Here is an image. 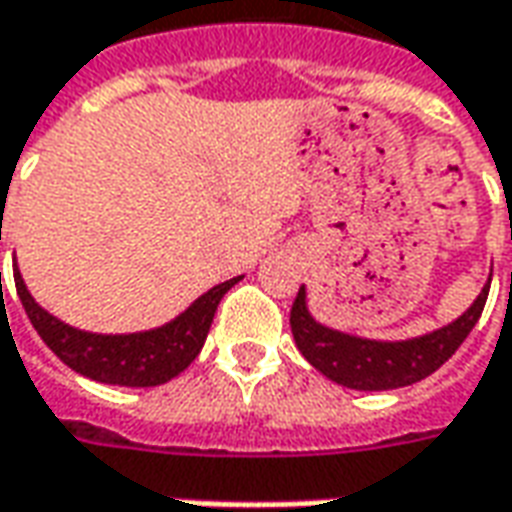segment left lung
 Here are the masks:
<instances>
[{
    "label": "left lung",
    "instance_id": "obj_1",
    "mask_svg": "<svg viewBox=\"0 0 512 512\" xmlns=\"http://www.w3.org/2000/svg\"><path fill=\"white\" fill-rule=\"evenodd\" d=\"M488 290L491 284L479 292L463 317L443 329L407 343H373L320 326L306 309V292L301 287L290 309L292 337L306 362L331 382L351 390H396L435 373L463 345L485 309Z\"/></svg>",
    "mask_w": 512,
    "mask_h": 512
}]
</instances>
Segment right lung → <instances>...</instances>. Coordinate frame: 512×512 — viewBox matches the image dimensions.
<instances>
[{
    "label": "right lung",
    "instance_id": "right-lung-1",
    "mask_svg": "<svg viewBox=\"0 0 512 512\" xmlns=\"http://www.w3.org/2000/svg\"><path fill=\"white\" fill-rule=\"evenodd\" d=\"M13 278H16L21 306L30 317L33 329L49 345V351L63 365H69L88 379L119 384V387H155L189 368L206 343L217 303L239 281L231 278L211 287L181 317H175L161 329L139 331V334H91V331L72 329L58 317L44 312L27 292L16 267H13Z\"/></svg>",
    "mask_w": 512,
    "mask_h": 512
}]
</instances>
